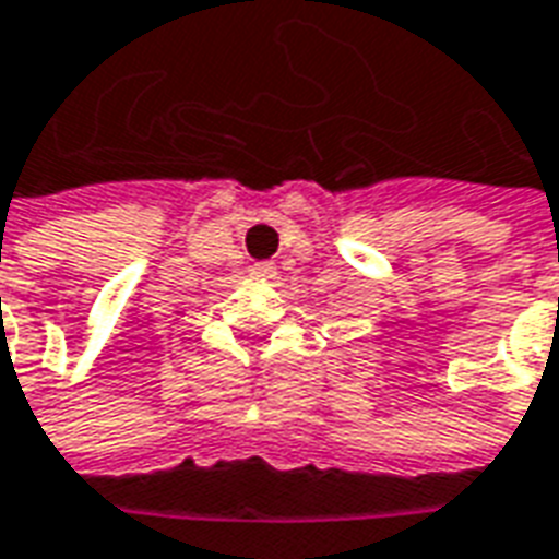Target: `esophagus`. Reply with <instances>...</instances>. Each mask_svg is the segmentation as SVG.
<instances>
[{
  "mask_svg": "<svg viewBox=\"0 0 559 559\" xmlns=\"http://www.w3.org/2000/svg\"><path fill=\"white\" fill-rule=\"evenodd\" d=\"M250 274H253L255 280H274L276 264L274 262H255L253 267H250Z\"/></svg>",
  "mask_w": 559,
  "mask_h": 559,
  "instance_id": "esophagus-1",
  "label": "esophagus"
}]
</instances>
